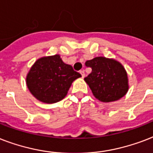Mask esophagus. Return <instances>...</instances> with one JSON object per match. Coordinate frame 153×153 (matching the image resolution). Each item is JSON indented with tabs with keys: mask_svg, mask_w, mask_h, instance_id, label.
I'll list each match as a JSON object with an SVG mask.
<instances>
[{
	"mask_svg": "<svg viewBox=\"0 0 153 153\" xmlns=\"http://www.w3.org/2000/svg\"><path fill=\"white\" fill-rule=\"evenodd\" d=\"M80 74H81V76H82V78L85 77V72H84V71H83V70L80 71Z\"/></svg>",
	"mask_w": 153,
	"mask_h": 153,
	"instance_id": "esophagus-1",
	"label": "esophagus"
}]
</instances>
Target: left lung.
<instances>
[{"mask_svg": "<svg viewBox=\"0 0 153 153\" xmlns=\"http://www.w3.org/2000/svg\"><path fill=\"white\" fill-rule=\"evenodd\" d=\"M85 65L92 68V73L85 80L98 100L111 102L126 94L128 89L127 73L118 61L99 56L87 60Z\"/></svg>", "mask_w": 153, "mask_h": 153, "instance_id": "left-lung-1", "label": "left lung"}]
</instances>
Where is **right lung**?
Returning a JSON list of instances; mask_svg holds the SVG:
<instances>
[{
    "instance_id": "1",
    "label": "right lung",
    "mask_w": 153,
    "mask_h": 153,
    "mask_svg": "<svg viewBox=\"0 0 153 153\" xmlns=\"http://www.w3.org/2000/svg\"><path fill=\"white\" fill-rule=\"evenodd\" d=\"M80 76L72 66L64 63L60 56L55 55L36 60L27 76L26 82L37 100L53 104L62 100L72 83Z\"/></svg>"
}]
</instances>
